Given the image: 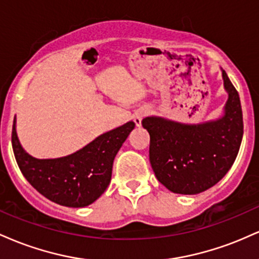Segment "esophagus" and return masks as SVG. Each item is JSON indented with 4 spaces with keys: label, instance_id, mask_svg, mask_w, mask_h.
<instances>
[{
    "label": "esophagus",
    "instance_id": "esophagus-1",
    "mask_svg": "<svg viewBox=\"0 0 259 259\" xmlns=\"http://www.w3.org/2000/svg\"><path fill=\"white\" fill-rule=\"evenodd\" d=\"M145 115H146V111H141V112H139L138 114L135 115V117H134V121H135L136 125H138V126L141 125L142 118H144Z\"/></svg>",
    "mask_w": 259,
    "mask_h": 259
}]
</instances>
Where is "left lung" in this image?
Instances as JSON below:
<instances>
[{"instance_id": "1", "label": "left lung", "mask_w": 259, "mask_h": 259, "mask_svg": "<svg viewBox=\"0 0 259 259\" xmlns=\"http://www.w3.org/2000/svg\"><path fill=\"white\" fill-rule=\"evenodd\" d=\"M223 79L229 99L222 119L201 125H184L156 117L141 121L150 134L154 174L171 192L200 194L215 185L236 159L243 134L241 103L225 70Z\"/></svg>"}]
</instances>
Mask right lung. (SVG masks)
<instances>
[{
	"instance_id": "add662e5",
	"label": "right lung",
	"mask_w": 259,
	"mask_h": 259,
	"mask_svg": "<svg viewBox=\"0 0 259 259\" xmlns=\"http://www.w3.org/2000/svg\"><path fill=\"white\" fill-rule=\"evenodd\" d=\"M134 126V121H127L63 158L36 159L20 146L14 118L12 146L20 171L41 195L62 206L85 207L105 192L115 154Z\"/></svg>"
}]
</instances>
